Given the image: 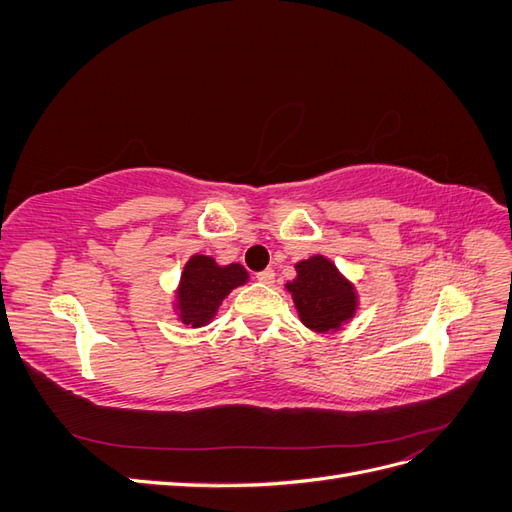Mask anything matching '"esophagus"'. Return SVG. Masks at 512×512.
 <instances>
[{
    "label": "esophagus",
    "instance_id": "1",
    "mask_svg": "<svg viewBox=\"0 0 512 512\" xmlns=\"http://www.w3.org/2000/svg\"><path fill=\"white\" fill-rule=\"evenodd\" d=\"M256 280H258V282H262V284H273V280H275V273H273V269H265V271L256 273Z\"/></svg>",
    "mask_w": 512,
    "mask_h": 512
}]
</instances>
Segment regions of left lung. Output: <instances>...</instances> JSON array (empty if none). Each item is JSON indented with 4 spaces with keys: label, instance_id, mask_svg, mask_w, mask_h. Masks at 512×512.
Segmentation results:
<instances>
[{
    "label": "left lung",
    "instance_id": "1",
    "mask_svg": "<svg viewBox=\"0 0 512 512\" xmlns=\"http://www.w3.org/2000/svg\"><path fill=\"white\" fill-rule=\"evenodd\" d=\"M305 327L329 333L354 316L352 286L324 256H312L297 265V280L286 284Z\"/></svg>",
    "mask_w": 512,
    "mask_h": 512
}]
</instances>
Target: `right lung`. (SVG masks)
<instances>
[{
    "instance_id": "right-lung-1",
    "label": "right lung",
    "mask_w": 512,
    "mask_h": 512,
    "mask_svg": "<svg viewBox=\"0 0 512 512\" xmlns=\"http://www.w3.org/2000/svg\"><path fill=\"white\" fill-rule=\"evenodd\" d=\"M245 282L247 271L241 265L218 267L209 256H192L177 290L183 324L203 327L218 312L226 294Z\"/></svg>"
}]
</instances>
